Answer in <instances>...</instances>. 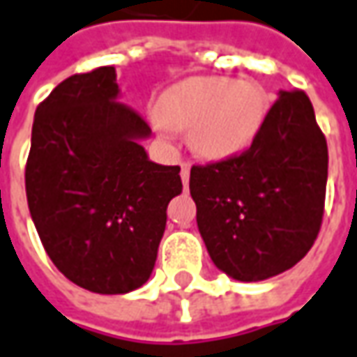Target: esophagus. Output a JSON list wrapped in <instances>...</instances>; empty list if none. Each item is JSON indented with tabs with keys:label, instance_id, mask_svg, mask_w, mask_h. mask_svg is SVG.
<instances>
[{
	"label": "esophagus",
	"instance_id": "1",
	"mask_svg": "<svg viewBox=\"0 0 357 357\" xmlns=\"http://www.w3.org/2000/svg\"><path fill=\"white\" fill-rule=\"evenodd\" d=\"M190 164H181V181H183V185H188V181H190Z\"/></svg>",
	"mask_w": 357,
	"mask_h": 357
}]
</instances>
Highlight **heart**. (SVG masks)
Wrapping results in <instances>:
<instances>
[{
  "label": "heart",
  "mask_w": 357,
  "mask_h": 357,
  "mask_svg": "<svg viewBox=\"0 0 357 357\" xmlns=\"http://www.w3.org/2000/svg\"><path fill=\"white\" fill-rule=\"evenodd\" d=\"M268 108V93L255 80L190 77L162 93L150 122L166 138L190 130L193 152L217 162L251 148Z\"/></svg>",
  "instance_id": "1"
}]
</instances>
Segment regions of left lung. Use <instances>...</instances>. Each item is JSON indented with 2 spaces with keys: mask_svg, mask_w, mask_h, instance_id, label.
Here are the masks:
<instances>
[{
  "mask_svg": "<svg viewBox=\"0 0 357 357\" xmlns=\"http://www.w3.org/2000/svg\"><path fill=\"white\" fill-rule=\"evenodd\" d=\"M328 146L302 91H278L243 154L193 166L190 193L211 261L241 282L292 268L310 251L324 215Z\"/></svg>",
  "mask_w": 357,
  "mask_h": 357,
  "instance_id": "1",
  "label": "left lung"
}]
</instances>
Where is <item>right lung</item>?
<instances>
[{
    "instance_id": "right-lung-1",
    "label": "right lung",
    "mask_w": 357,
    "mask_h": 357,
    "mask_svg": "<svg viewBox=\"0 0 357 357\" xmlns=\"http://www.w3.org/2000/svg\"><path fill=\"white\" fill-rule=\"evenodd\" d=\"M114 67L65 79L35 110L25 191L45 251L98 294L140 289L154 271L179 166L152 162V130L118 102Z\"/></svg>"
}]
</instances>
